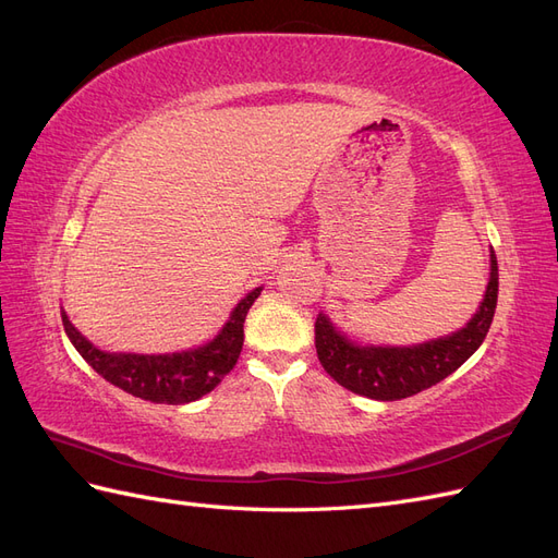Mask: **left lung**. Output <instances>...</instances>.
<instances>
[{
	"label": "left lung",
	"mask_w": 558,
	"mask_h": 558,
	"mask_svg": "<svg viewBox=\"0 0 558 558\" xmlns=\"http://www.w3.org/2000/svg\"><path fill=\"white\" fill-rule=\"evenodd\" d=\"M498 302V263L492 248V272L477 312L449 335L421 344H369L337 328L330 316H316V353L326 373L351 393L373 400H402L435 386L475 353L492 328Z\"/></svg>",
	"instance_id": "left-lung-1"
}]
</instances>
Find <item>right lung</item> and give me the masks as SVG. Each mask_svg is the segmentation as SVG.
I'll return each mask as SVG.
<instances>
[{"label":"right lung","mask_w":558,"mask_h":558,"mask_svg":"<svg viewBox=\"0 0 558 558\" xmlns=\"http://www.w3.org/2000/svg\"><path fill=\"white\" fill-rule=\"evenodd\" d=\"M260 291L263 286L246 293L211 340L172 353L105 351L78 332L64 310L60 312L66 337L97 375L142 400L185 404L211 393L238 363L244 344V320Z\"/></svg>","instance_id":"obj_1"}]
</instances>
